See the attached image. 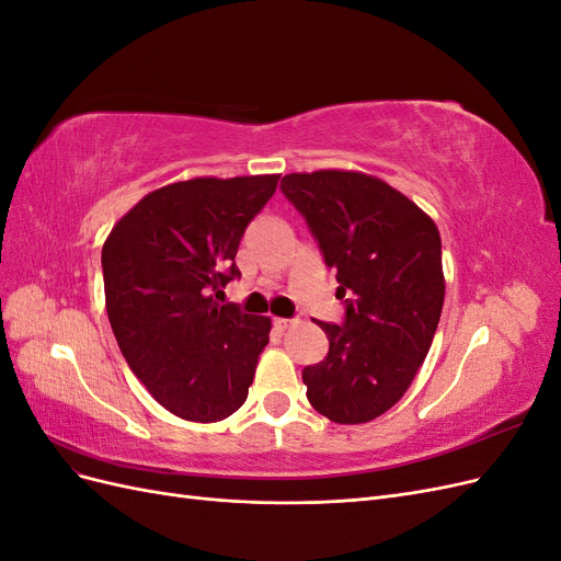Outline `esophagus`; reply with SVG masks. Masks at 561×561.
<instances>
[{"label": "esophagus", "instance_id": "1", "mask_svg": "<svg viewBox=\"0 0 561 561\" xmlns=\"http://www.w3.org/2000/svg\"><path fill=\"white\" fill-rule=\"evenodd\" d=\"M293 322H295L293 318H276L274 325H276L278 330H287V328H293Z\"/></svg>", "mask_w": 561, "mask_h": 561}]
</instances>
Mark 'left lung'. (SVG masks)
<instances>
[{
  "label": "left lung",
  "mask_w": 561,
  "mask_h": 561,
  "mask_svg": "<svg viewBox=\"0 0 561 561\" xmlns=\"http://www.w3.org/2000/svg\"><path fill=\"white\" fill-rule=\"evenodd\" d=\"M280 192L307 219L344 299L342 325L318 322L330 351L304 367L313 410L365 423L414 381L443 313V241L433 219L393 186L351 171L293 173Z\"/></svg>",
  "instance_id": "1"
}]
</instances>
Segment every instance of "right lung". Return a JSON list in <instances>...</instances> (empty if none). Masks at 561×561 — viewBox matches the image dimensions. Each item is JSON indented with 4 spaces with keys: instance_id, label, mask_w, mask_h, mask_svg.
Instances as JSON below:
<instances>
[{
    "instance_id": "obj_1",
    "label": "right lung",
    "mask_w": 561,
    "mask_h": 561,
    "mask_svg": "<svg viewBox=\"0 0 561 561\" xmlns=\"http://www.w3.org/2000/svg\"><path fill=\"white\" fill-rule=\"evenodd\" d=\"M280 175L196 178L147 194L103 245L110 325L133 375L180 419L213 423L248 398L271 320L219 304L245 227Z\"/></svg>"
}]
</instances>
